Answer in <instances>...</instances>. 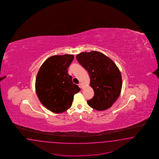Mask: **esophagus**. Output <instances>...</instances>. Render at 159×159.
Segmentation results:
<instances>
[{
  "mask_svg": "<svg viewBox=\"0 0 159 159\" xmlns=\"http://www.w3.org/2000/svg\"><path fill=\"white\" fill-rule=\"evenodd\" d=\"M79 86H80V87L82 89H83L84 87L83 86V85L82 83H79Z\"/></svg>",
  "mask_w": 159,
  "mask_h": 159,
  "instance_id": "obj_1",
  "label": "esophagus"
}]
</instances>
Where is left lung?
I'll return each instance as SVG.
<instances>
[{"instance_id":"1","label":"left lung","mask_w":159,"mask_h":159,"mask_svg":"<svg viewBox=\"0 0 159 159\" xmlns=\"http://www.w3.org/2000/svg\"><path fill=\"white\" fill-rule=\"evenodd\" d=\"M78 62L89 74L90 86L94 96L87 101L98 111L110 108L120 96L122 77L120 70L111 59L104 54L93 51L77 54Z\"/></svg>"}]
</instances>
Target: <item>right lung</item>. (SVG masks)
<instances>
[{
    "label": "right lung",
    "mask_w": 159,
    "mask_h": 159,
    "mask_svg": "<svg viewBox=\"0 0 159 159\" xmlns=\"http://www.w3.org/2000/svg\"><path fill=\"white\" fill-rule=\"evenodd\" d=\"M73 55H53L46 59L39 69L35 91L40 102L49 111L62 113L72 104L73 96L80 89L73 83L67 69Z\"/></svg>",
    "instance_id": "1"
}]
</instances>
